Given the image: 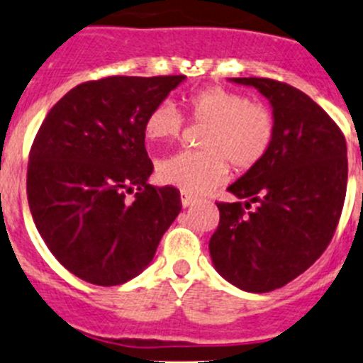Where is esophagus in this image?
I'll list each match as a JSON object with an SVG mask.
<instances>
[{
    "instance_id": "34e87169",
    "label": "esophagus",
    "mask_w": 363,
    "mask_h": 363,
    "mask_svg": "<svg viewBox=\"0 0 363 363\" xmlns=\"http://www.w3.org/2000/svg\"><path fill=\"white\" fill-rule=\"evenodd\" d=\"M194 203H196V197H194L192 194L182 192V206L183 208H189L190 204H194Z\"/></svg>"
}]
</instances>
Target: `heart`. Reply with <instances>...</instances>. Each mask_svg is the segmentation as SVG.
I'll list each match as a JSON object with an SVG mask.
<instances>
[{
  "mask_svg": "<svg viewBox=\"0 0 363 363\" xmlns=\"http://www.w3.org/2000/svg\"><path fill=\"white\" fill-rule=\"evenodd\" d=\"M185 104L194 121L208 125L201 139L206 152H180L160 160L157 174L167 185L192 194L206 192L228 178V160L235 169L247 171L270 150L275 120L268 107L225 88L201 89ZM182 128L180 111L164 102L148 114L145 134L152 141H173Z\"/></svg>",
  "mask_w": 363,
  "mask_h": 363,
  "instance_id": "heart-1",
  "label": "heart"
}]
</instances>
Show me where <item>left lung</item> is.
<instances>
[{"label":"left lung","mask_w":363,"mask_h":363,"mask_svg":"<svg viewBox=\"0 0 363 363\" xmlns=\"http://www.w3.org/2000/svg\"><path fill=\"white\" fill-rule=\"evenodd\" d=\"M270 102L275 134L259 164L228 186L242 203H217L210 238L215 270L236 288L268 293L303 274L328 247L347 186L346 139L300 89L264 77H233Z\"/></svg>","instance_id":"8db88e82"}]
</instances>
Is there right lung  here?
<instances>
[{
    "mask_svg": "<svg viewBox=\"0 0 363 363\" xmlns=\"http://www.w3.org/2000/svg\"><path fill=\"white\" fill-rule=\"evenodd\" d=\"M183 81L82 82L45 116L31 146L28 203L45 245L75 277L96 286L138 277L180 213V190L148 183L145 123ZM134 189L128 203L124 194Z\"/></svg>",
    "mask_w": 363,
    "mask_h": 363,
    "instance_id": "1",
    "label": "right lung"
}]
</instances>
